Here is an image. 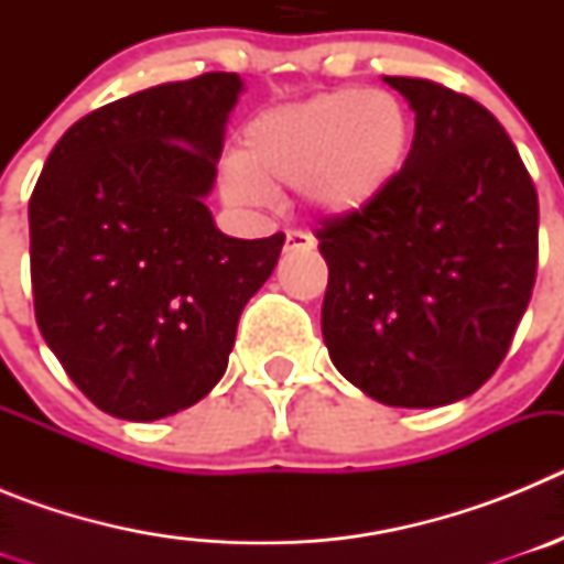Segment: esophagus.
I'll return each mask as SVG.
<instances>
[{"label": "esophagus", "mask_w": 564, "mask_h": 564, "mask_svg": "<svg viewBox=\"0 0 564 564\" xmlns=\"http://www.w3.org/2000/svg\"><path fill=\"white\" fill-rule=\"evenodd\" d=\"M288 248H316V237L307 231H288Z\"/></svg>", "instance_id": "34e87169"}]
</instances>
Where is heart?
<instances>
[{
  "label": "heart",
  "instance_id": "heart-1",
  "mask_svg": "<svg viewBox=\"0 0 564 564\" xmlns=\"http://www.w3.org/2000/svg\"><path fill=\"white\" fill-rule=\"evenodd\" d=\"M410 118L383 89H338L259 115L246 129L228 194L253 203L262 188L305 186L313 206L347 214L367 206L401 169Z\"/></svg>",
  "mask_w": 564,
  "mask_h": 564
}]
</instances>
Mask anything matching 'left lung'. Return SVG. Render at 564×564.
Here are the masks:
<instances>
[{
    "mask_svg": "<svg viewBox=\"0 0 564 564\" xmlns=\"http://www.w3.org/2000/svg\"><path fill=\"white\" fill-rule=\"evenodd\" d=\"M415 109L410 158L367 206L316 228L322 336L387 406H443L506 358L536 279L540 203L520 152L475 98L383 76Z\"/></svg>",
    "mask_w": 564,
    "mask_h": 564,
    "instance_id": "8db88e82",
    "label": "left lung"
}]
</instances>
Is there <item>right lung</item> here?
<instances>
[{
    "label": "right lung",
    "mask_w": 564,
    "mask_h": 564,
    "mask_svg": "<svg viewBox=\"0 0 564 564\" xmlns=\"http://www.w3.org/2000/svg\"><path fill=\"white\" fill-rule=\"evenodd\" d=\"M239 93L237 73H203L84 115L30 194L36 325L107 415L158 421L206 398L285 246L226 237L203 203Z\"/></svg>",
    "instance_id": "add662e5"
}]
</instances>
